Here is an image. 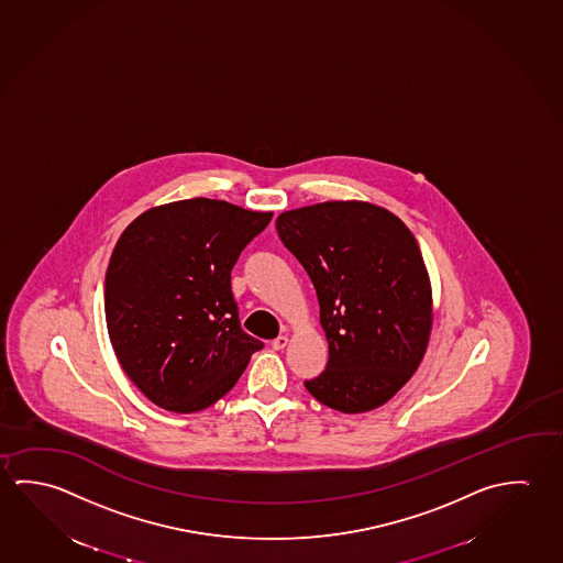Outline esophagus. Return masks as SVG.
I'll list each match as a JSON object with an SVG mask.
<instances>
[{
  "label": "esophagus",
  "mask_w": 563,
  "mask_h": 563,
  "mask_svg": "<svg viewBox=\"0 0 563 563\" xmlns=\"http://www.w3.org/2000/svg\"><path fill=\"white\" fill-rule=\"evenodd\" d=\"M286 343H288V335H278L277 340H273L271 345H273V350L280 351L285 350Z\"/></svg>",
  "instance_id": "esophagus-1"
}]
</instances>
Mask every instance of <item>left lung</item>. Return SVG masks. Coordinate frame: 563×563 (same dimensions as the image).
<instances>
[{
    "instance_id": "left-lung-1",
    "label": "left lung",
    "mask_w": 563,
    "mask_h": 563,
    "mask_svg": "<svg viewBox=\"0 0 563 563\" xmlns=\"http://www.w3.org/2000/svg\"><path fill=\"white\" fill-rule=\"evenodd\" d=\"M278 238L312 278L328 338L325 371L305 380L322 405L367 412L395 397L424 357L432 288L415 235L367 202L283 212Z\"/></svg>"
}]
</instances>
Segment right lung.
<instances>
[{
	"label": "right lung",
	"mask_w": 563,
	"mask_h": 563,
	"mask_svg": "<svg viewBox=\"0 0 563 563\" xmlns=\"http://www.w3.org/2000/svg\"><path fill=\"white\" fill-rule=\"evenodd\" d=\"M271 218L192 198L151 208L121 233L106 273V322L121 369L151 402L203 410L263 347L241 328L231 268Z\"/></svg>",
	"instance_id": "1"
}]
</instances>
